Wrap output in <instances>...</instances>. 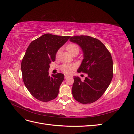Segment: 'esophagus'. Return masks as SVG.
Segmentation results:
<instances>
[{"label":"esophagus","mask_w":134,"mask_h":134,"mask_svg":"<svg viewBox=\"0 0 134 134\" xmlns=\"http://www.w3.org/2000/svg\"><path fill=\"white\" fill-rule=\"evenodd\" d=\"M69 76L68 75H65V79H66L67 78H68Z\"/></svg>","instance_id":"1"}]
</instances>
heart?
Masks as SVG:
<instances>
[{
  "label": "heart",
  "instance_id": "1",
  "mask_svg": "<svg viewBox=\"0 0 134 134\" xmlns=\"http://www.w3.org/2000/svg\"><path fill=\"white\" fill-rule=\"evenodd\" d=\"M66 49L69 53L72 55L74 54H78L79 52V47L76 44L74 43H70L67 44L66 46ZM60 54V50H58L56 53V57L58 58ZM61 70L65 74H70L72 70L75 69V66L73 64H64L60 67Z\"/></svg>",
  "mask_w": 134,
  "mask_h": 134
}]
</instances>
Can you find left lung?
Returning a JSON list of instances; mask_svg holds the SVG:
<instances>
[{
    "instance_id": "1",
    "label": "left lung",
    "mask_w": 134,
    "mask_h": 134,
    "mask_svg": "<svg viewBox=\"0 0 134 134\" xmlns=\"http://www.w3.org/2000/svg\"><path fill=\"white\" fill-rule=\"evenodd\" d=\"M70 41L78 44L84 53L83 62L77 71L88 75L84 81L74 76L72 96L81 103L94 102L104 94L113 78L111 53L102 42L91 36H72Z\"/></svg>"
}]
</instances>
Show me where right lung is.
Instances as JSON below:
<instances>
[{
    "label": "right lung",
    "mask_w": 134,
    "mask_h": 134,
    "mask_svg": "<svg viewBox=\"0 0 134 134\" xmlns=\"http://www.w3.org/2000/svg\"><path fill=\"white\" fill-rule=\"evenodd\" d=\"M70 36L44 34L28 46L21 63L22 79L31 95L42 102L54 99L64 79L62 73L48 75L50 64L55 60L56 53Z\"/></svg>",
    "instance_id": "1"
}]
</instances>
